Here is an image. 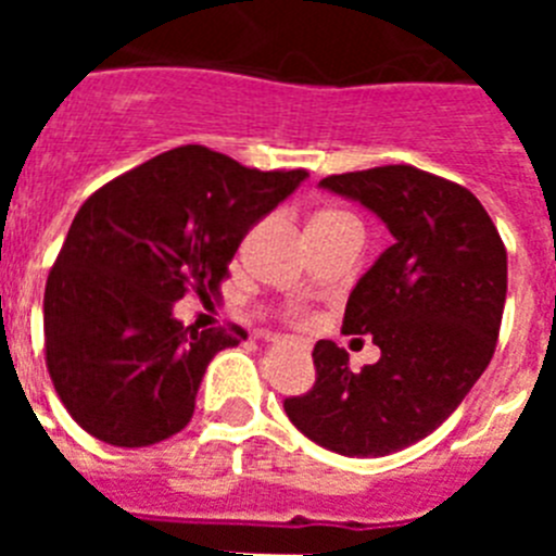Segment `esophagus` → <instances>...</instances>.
Instances as JSON below:
<instances>
[{"instance_id": "obj_1", "label": "esophagus", "mask_w": 556, "mask_h": 556, "mask_svg": "<svg viewBox=\"0 0 556 556\" xmlns=\"http://www.w3.org/2000/svg\"><path fill=\"white\" fill-rule=\"evenodd\" d=\"M269 342H283L281 337H269Z\"/></svg>"}]
</instances>
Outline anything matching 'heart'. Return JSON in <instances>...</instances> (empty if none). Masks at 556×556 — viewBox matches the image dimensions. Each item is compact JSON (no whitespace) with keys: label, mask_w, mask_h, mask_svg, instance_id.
Here are the masks:
<instances>
[{"label":"heart","mask_w":556,"mask_h":556,"mask_svg":"<svg viewBox=\"0 0 556 556\" xmlns=\"http://www.w3.org/2000/svg\"><path fill=\"white\" fill-rule=\"evenodd\" d=\"M320 217H337V214H331V211H326V214H320Z\"/></svg>","instance_id":"b5f03b06"}]
</instances>
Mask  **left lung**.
<instances>
[{"mask_svg":"<svg viewBox=\"0 0 556 556\" xmlns=\"http://www.w3.org/2000/svg\"><path fill=\"white\" fill-rule=\"evenodd\" d=\"M384 219L395 242L358 278L342 331L372 337L381 358L348 367L314 345V387L283 401L308 440L342 456H384L424 440L493 358L507 301V248L465 186L409 164L320 180Z\"/></svg>","mask_w":556,"mask_h":556,"instance_id":"8db88e82","label":"left lung"}]
</instances>
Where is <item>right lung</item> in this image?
I'll return each mask as SVG.
<instances>
[{
	"mask_svg": "<svg viewBox=\"0 0 556 556\" xmlns=\"http://www.w3.org/2000/svg\"><path fill=\"white\" fill-rule=\"evenodd\" d=\"M306 175L186 144L80 205L43 289L47 370L80 429L119 448L186 429L208 362L248 331L186 328L172 306L219 294L244 233Z\"/></svg>",
	"mask_w": 556,
	"mask_h": 556,
	"instance_id": "right-lung-1",
	"label": "right lung"
}]
</instances>
